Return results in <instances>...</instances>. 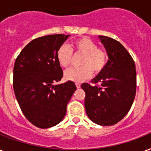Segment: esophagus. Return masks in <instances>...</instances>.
Segmentation results:
<instances>
[{
    "instance_id": "34e87169",
    "label": "esophagus",
    "mask_w": 151,
    "mask_h": 151,
    "mask_svg": "<svg viewBox=\"0 0 151 151\" xmlns=\"http://www.w3.org/2000/svg\"><path fill=\"white\" fill-rule=\"evenodd\" d=\"M76 86H77V88H79L81 87V84L80 83H76Z\"/></svg>"
}]
</instances>
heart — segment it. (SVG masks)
Returning a JSON list of instances; mask_svg holds the SVG:
<instances>
[{"mask_svg":"<svg viewBox=\"0 0 151 151\" xmlns=\"http://www.w3.org/2000/svg\"><path fill=\"white\" fill-rule=\"evenodd\" d=\"M82 55L81 67L71 68L65 71V78L74 82H81L92 76L93 72L99 74L105 69L109 55L105 49L98 47L89 38L82 37L72 41L70 47L63 45L57 51V59L62 67L66 68L71 64L73 53Z\"/></svg>","mask_w":151,"mask_h":151,"instance_id":"1","label":"heart"}]
</instances>
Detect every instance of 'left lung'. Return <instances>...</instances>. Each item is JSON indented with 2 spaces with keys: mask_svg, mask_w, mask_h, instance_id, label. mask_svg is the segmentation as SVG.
Masks as SVG:
<instances>
[{
  "mask_svg": "<svg viewBox=\"0 0 151 151\" xmlns=\"http://www.w3.org/2000/svg\"><path fill=\"white\" fill-rule=\"evenodd\" d=\"M109 61L92 83H83L85 108L95 124L111 126L120 121L132 108L136 93L135 64L129 52L117 40L99 35Z\"/></svg>",
  "mask_w": 151,
  "mask_h": 151,
  "instance_id": "obj_1",
  "label": "left lung"
}]
</instances>
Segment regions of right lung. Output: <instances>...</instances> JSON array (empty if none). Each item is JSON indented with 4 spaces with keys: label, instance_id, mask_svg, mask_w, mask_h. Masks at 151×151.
Here are the masks:
<instances>
[{
    "label": "right lung",
    "instance_id": "right-lung-1",
    "mask_svg": "<svg viewBox=\"0 0 151 151\" xmlns=\"http://www.w3.org/2000/svg\"><path fill=\"white\" fill-rule=\"evenodd\" d=\"M70 35H50L35 39L17 56L13 68V89L22 112L40 128L60 123L76 90L68 81L57 85L63 72L57 51Z\"/></svg>",
    "mask_w": 151,
    "mask_h": 151
}]
</instances>
